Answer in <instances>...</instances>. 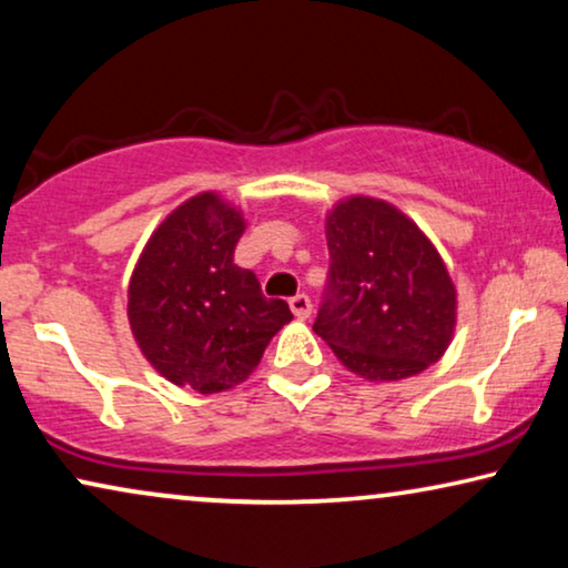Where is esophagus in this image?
Here are the masks:
<instances>
[{"label": "esophagus", "instance_id": "esophagus-1", "mask_svg": "<svg viewBox=\"0 0 568 568\" xmlns=\"http://www.w3.org/2000/svg\"><path fill=\"white\" fill-rule=\"evenodd\" d=\"M290 307H292V313L300 317V321H305V317H310V313H313V302H310L307 294H294V297L290 300Z\"/></svg>", "mask_w": 568, "mask_h": 568}]
</instances>
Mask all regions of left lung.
<instances>
[{
  "mask_svg": "<svg viewBox=\"0 0 568 568\" xmlns=\"http://www.w3.org/2000/svg\"><path fill=\"white\" fill-rule=\"evenodd\" d=\"M328 284L313 331L367 379L418 375L455 331V284L439 253L398 209L354 196L325 220Z\"/></svg>",
  "mask_w": 568,
  "mask_h": 568,
  "instance_id": "left-lung-1",
  "label": "left lung"
}]
</instances>
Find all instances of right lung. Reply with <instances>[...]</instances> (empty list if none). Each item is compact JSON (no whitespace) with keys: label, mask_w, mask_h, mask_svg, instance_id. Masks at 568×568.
Listing matches in <instances>:
<instances>
[{"label":"right lung","mask_w":568,"mask_h":568,"mask_svg":"<svg viewBox=\"0 0 568 568\" xmlns=\"http://www.w3.org/2000/svg\"><path fill=\"white\" fill-rule=\"evenodd\" d=\"M245 232L237 209L214 193L178 206L154 230L129 284V323L162 377L222 393L258 367L268 341L292 321L284 300L263 297L235 263Z\"/></svg>","instance_id":"1"}]
</instances>
